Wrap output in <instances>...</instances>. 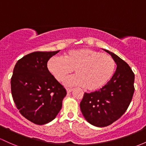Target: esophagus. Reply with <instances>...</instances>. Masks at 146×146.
<instances>
[{"label":"esophagus","mask_w":146,"mask_h":146,"mask_svg":"<svg viewBox=\"0 0 146 146\" xmlns=\"http://www.w3.org/2000/svg\"><path fill=\"white\" fill-rule=\"evenodd\" d=\"M72 91H73V89H68V88H66L67 93H70Z\"/></svg>","instance_id":"1"}]
</instances>
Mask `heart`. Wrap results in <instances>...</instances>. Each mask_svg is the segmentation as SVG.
Listing matches in <instances>:
<instances>
[{
  "instance_id": "b5f03b06",
  "label": "heart",
  "mask_w": 146,
  "mask_h": 146,
  "mask_svg": "<svg viewBox=\"0 0 146 146\" xmlns=\"http://www.w3.org/2000/svg\"><path fill=\"white\" fill-rule=\"evenodd\" d=\"M115 61L110 55L87 48L72 50L64 58L53 57L47 64L49 72L58 81L75 72L77 75L66 78L69 86H82L88 91L100 89L111 79L115 70Z\"/></svg>"
}]
</instances>
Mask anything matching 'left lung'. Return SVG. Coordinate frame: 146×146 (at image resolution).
<instances>
[{
    "label": "left lung",
    "instance_id": "1",
    "mask_svg": "<svg viewBox=\"0 0 146 146\" xmlns=\"http://www.w3.org/2000/svg\"><path fill=\"white\" fill-rule=\"evenodd\" d=\"M117 67L110 80L98 91L84 93L80 107L88 123L103 127L117 121L127 110L134 94V74L129 66L113 52Z\"/></svg>",
    "mask_w": 146,
    "mask_h": 146
}]
</instances>
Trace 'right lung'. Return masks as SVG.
Wrapping results in <instances>:
<instances>
[{"label":"right lung","instance_id":"1","mask_svg":"<svg viewBox=\"0 0 146 146\" xmlns=\"http://www.w3.org/2000/svg\"><path fill=\"white\" fill-rule=\"evenodd\" d=\"M60 50L34 52L16 64L11 78V91L22 116L36 125L55 119L62 109L66 91L47 67L48 61Z\"/></svg>","mask_w":146,"mask_h":146}]
</instances>
